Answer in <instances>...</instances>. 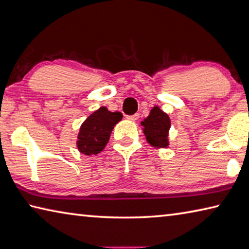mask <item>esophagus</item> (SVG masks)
<instances>
[{
	"instance_id": "34e87169",
	"label": "esophagus",
	"mask_w": 249,
	"mask_h": 249,
	"mask_svg": "<svg viewBox=\"0 0 249 249\" xmlns=\"http://www.w3.org/2000/svg\"><path fill=\"white\" fill-rule=\"evenodd\" d=\"M127 119L130 121H136L139 119V113H134L132 116H127Z\"/></svg>"
}]
</instances>
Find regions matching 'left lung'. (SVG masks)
I'll use <instances>...</instances> for the list:
<instances>
[{
	"mask_svg": "<svg viewBox=\"0 0 249 249\" xmlns=\"http://www.w3.org/2000/svg\"><path fill=\"white\" fill-rule=\"evenodd\" d=\"M143 133L146 141L158 149H166L169 145L168 132L171 129V119L166 112L155 106L151 109L150 115L141 121Z\"/></svg>",
	"mask_w": 249,
	"mask_h": 249,
	"instance_id": "8db88e82",
	"label": "left lung"
}]
</instances>
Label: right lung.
I'll use <instances>...</instances> for the list:
<instances>
[{
	"label": "right lung",
	"instance_id": "add662e5",
	"mask_svg": "<svg viewBox=\"0 0 249 249\" xmlns=\"http://www.w3.org/2000/svg\"><path fill=\"white\" fill-rule=\"evenodd\" d=\"M122 117L121 112H111L106 107L94 111L81 124L76 141L78 151L89 156L100 153L108 143L113 127Z\"/></svg>",
	"mask_w": 249,
	"mask_h": 249
}]
</instances>
